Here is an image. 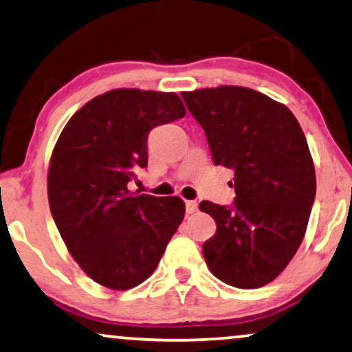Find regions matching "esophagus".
Instances as JSON below:
<instances>
[{
	"instance_id": "obj_1",
	"label": "esophagus",
	"mask_w": 352,
	"mask_h": 352,
	"mask_svg": "<svg viewBox=\"0 0 352 352\" xmlns=\"http://www.w3.org/2000/svg\"><path fill=\"white\" fill-rule=\"evenodd\" d=\"M185 209L188 214H193L198 209V203L196 201H185Z\"/></svg>"
}]
</instances>
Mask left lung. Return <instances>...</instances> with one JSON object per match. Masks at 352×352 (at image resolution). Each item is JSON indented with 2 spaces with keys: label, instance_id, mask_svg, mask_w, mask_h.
I'll return each instance as SVG.
<instances>
[{
  "label": "left lung",
  "instance_id": "8db88e82",
  "mask_svg": "<svg viewBox=\"0 0 352 352\" xmlns=\"http://www.w3.org/2000/svg\"><path fill=\"white\" fill-rule=\"evenodd\" d=\"M215 166L233 168L232 206L203 201L217 230L203 245L209 270L232 287L270 283L296 254L316 199L302 129L285 104L245 87L182 93Z\"/></svg>",
  "mask_w": 352,
  "mask_h": 352
}]
</instances>
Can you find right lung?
<instances>
[{
    "mask_svg": "<svg viewBox=\"0 0 352 352\" xmlns=\"http://www.w3.org/2000/svg\"><path fill=\"white\" fill-rule=\"evenodd\" d=\"M175 93L120 88L70 117L53 149L48 199L56 227L82 270L111 289H130L156 269L185 215L179 196L130 193L148 167V135L182 119Z\"/></svg>",
    "mask_w": 352,
    "mask_h": 352,
    "instance_id": "add662e5",
    "label": "right lung"
}]
</instances>
